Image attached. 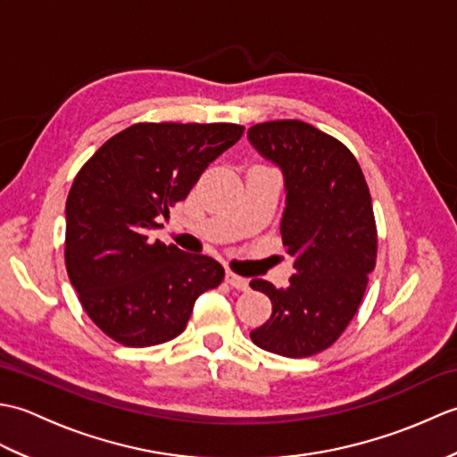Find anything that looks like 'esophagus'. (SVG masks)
<instances>
[{"label":"esophagus","mask_w":457,"mask_h":457,"mask_svg":"<svg viewBox=\"0 0 457 457\" xmlns=\"http://www.w3.org/2000/svg\"><path fill=\"white\" fill-rule=\"evenodd\" d=\"M226 280L237 290H249V280L245 277H239L236 273H231V270H228V273H226Z\"/></svg>","instance_id":"esophagus-1"}]
</instances>
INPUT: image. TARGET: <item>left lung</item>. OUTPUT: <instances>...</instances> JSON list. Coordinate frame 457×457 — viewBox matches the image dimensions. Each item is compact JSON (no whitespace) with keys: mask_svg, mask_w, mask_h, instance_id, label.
<instances>
[{"mask_svg":"<svg viewBox=\"0 0 457 457\" xmlns=\"http://www.w3.org/2000/svg\"><path fill=\"white\" fill-rule=\"evenodd\" d=\"M251 145L285 174L283 245L295 257L288 288L253 278L273 314L251 332L261 349L285 357L324 352L352 322L377 261V226L353 153L298 120L249 128Z\"/></svg>","mask_w":457,"mask_h":457,"instance_id":"8db88e82","label":"left lung"}]
</instances>
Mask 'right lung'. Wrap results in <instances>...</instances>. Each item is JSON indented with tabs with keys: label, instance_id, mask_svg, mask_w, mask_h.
<instances>
[{
	"label": "right lung",
	"instance_id": "right-lung-1",
	"mask_svg": "<svg viewBox=\"0 0 457 457\" xmlns=\"http://www.w3.org/2000/svg\"><path fill=\"white\" fill-rule=\"evenodd\" d=\"M244 131L237 123H135L76 174L66 198L68 278L86 314L118 344L180 336L196 298L223 280L216 259L151 234Z\"/></svg>",
	"mask_w": 457,
	"mask_h": 457
}]
</instances>
